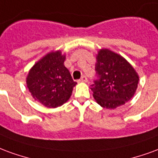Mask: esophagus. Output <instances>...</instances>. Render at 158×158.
I'll use <instances>...</instances> for the list:
<instances>
[{
	"instance_id": "obj_1",
	"label": "esophagus",
	"mask_w": 158,
	"mask_h": 158,
	"mask_svg": "<svg viewBox=\"0 0 158 158\" xmlns=\"http://www.w3.org/2000/svg\"><path fill=\"white\" fill-rule=\"evenodd\" d=\"M87 81V77H86V76H82V77H81L80 80H78V81H79V82H86Z\"/></svg>"
}]
</instances>
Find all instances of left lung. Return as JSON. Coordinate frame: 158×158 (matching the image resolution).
Masks as SVG:
<instances>
[{
  "mask_svg": "<svg viewBox=\"0 0 158 158\" xmlns=\"http://www.w3.org/2000/svg\"><path fill=\"white\" fill-rule=\"evenodd\" d=\"M97 78L91 89L97 103L103 108L115 109L131 99L137 88L136 71L121 55L101 49L95 65Z\"/></svg>",
  "mask_w": 158,
  "mask_h": 158,
  "instance_id": "1",
  "label": "left lung"
}]
</instances>
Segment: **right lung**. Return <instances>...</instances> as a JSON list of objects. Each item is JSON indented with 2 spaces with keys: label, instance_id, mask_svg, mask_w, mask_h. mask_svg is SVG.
I'll use <instances>...</instances> for the list:
<instances>
[{
  "label": "right lung",
  "instance_id": "add662e5",
  "mask_svg": "<svg viewBox=\"0 0 158 158\" xmlns=\"http://www.w3.org/2000/svg\"><path fill=\"white\" fill-rule=\"evenodd\" d=\"M60 51L46 55L33 65L27 77L28 90L35 100L48 108H56L70 98L77 82L64 65Z\"/></svg>",
  "mask_w": 158,
  "mask_h": 158
}]
</instances>
